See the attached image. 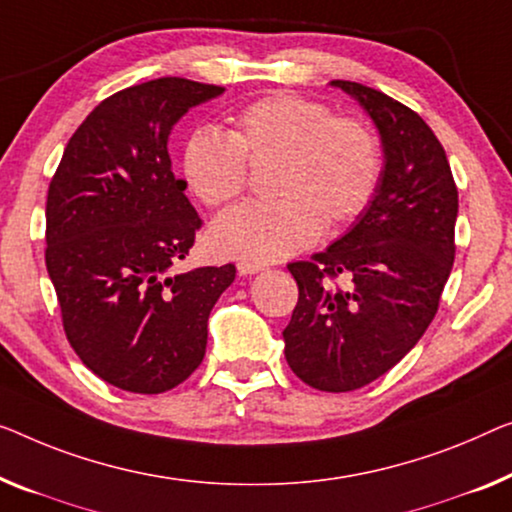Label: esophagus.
<instances>
[{"label": "esophagus", "mask_w": 512, "mask_h": 512, "mask_svg": "<svg viewBox=\"0 0 512 512\" xmlns=\"http://www.w3.org/2000/svg\"><path fill=\"white\" fill-rule=\"evenodd\" d=\"M236 269H239L241 276H253V273L264 271L266 264H262V262H248V259H243V262L236 264Z\"/></svg>", "instance_id": "obj_1"}]
</instances>
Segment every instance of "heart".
Masks as SVG:
<instances>
[{"label": "heart", "instance_id": "1", "mask_svg": "<svg viewBox=\"0 0 512 512\" xmlns=\"http://www.w3.org/2000/svg\"><path fill=\"white\" fill-rule=\"evenodd\" d=\"M280 156L271 193L246 202L213 225L220 253L271 262L312 246L329 227L352 223L370 207L381 181V149L358 117L329 103L276 91L243 105L232 131L202 126L183 149V172L207 207L234 202L248 183V160Z\"/></svg>", "mask_w": 512, "mask_h": 512}]
</instances>
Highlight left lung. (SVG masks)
<instances>
[{"instance_id": "left-lung-1", "label": "left lung", "mask_w": 512, "mask_h": 512, "mask_svg": "<svg viewBox=\"0 0 512 512\" xmlns=\"http://www.w3.org/2000/svg\"><path fill=\"white\" fill-rule=\"evenodd\" d=\"M333 87L370 114L384 172L370 207L310 262L287 264L299 301L285 358L317 391H356L393 368L437 315L455 259L457 186L446 151L418 114L349 80ZM347 277L348 285L334 282Z\"/></svg>"}]
</instances>
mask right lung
<instances>
[{
  "mask_svg": "<svg viewBox=\"0 0 512 512\" xmlns=\"http://www.w3.org/2000/svg\"><path fill=\"white\" fill-rule=\"evenodd\" d=\"M225 87L158 78L121 89L68 140L45 204V264L80 361L131 393H165L207 352V322L236 266L174 273L202 227L167 140Z\"/></svg>",
  "mask_w": 512,
  "mask_h": 512,
  "instance_id": "1",
  "label": "right lung"
}]
</instances>
